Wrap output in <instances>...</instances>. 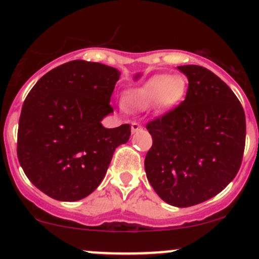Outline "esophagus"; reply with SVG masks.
<instances>
[{
	"label": "esophagus",
	"mask_w": 259,
	"mask_h": 259,
	"mask_svg": "<svg viewBox=\"0 0 259 259\" xmlns=\"http://www.w3.org/2000/svg\"><path fill=\"white\" fill-rule=\"evenodd\" d=\"M141 125L139 123H132V133H138L139 130H141Z\"/></svg>",
	"instance_id": "34e87169"
}]
</instances>
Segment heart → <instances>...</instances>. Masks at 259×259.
<instances>
[{
  "mask_svg": "<svg viewBox=\"0 0 259 259\" xmlns=\"http://www.w3.org/2000/svg\"><path fill=\"white\" fill-rule=\"evenodd\" d=\"M186 84L179 75H153L144 84L130 89L125 94L126 108L145 111L154 106L159 111H168L183 100Z\"/></svg>",
  "mask_w": 259,
  "mask_h": 259,
  "instance_id": "heart-1",
  "label": "heart"
}]
</instances>
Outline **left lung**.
<instances>
[{"mask_svg": "<svg viewBox=\"0 0 259 259\" xmlns=\"http://www.w3.org/2000/svg\"><path fill=\"white\" fill-rule=\"evenodd\" d=\"M185 100L151 120L145 170L153 190L175 207L214 197L236 177L246 140L245 112L221 78L201 65H180Z\"/></svg>", "mask_w": 259, "mask_h": 259, "instance_id": "1", "label": "left lung"}]
</instances>
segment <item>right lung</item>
<instances>
[{"label": "right lung", "mask_w": 259, "mask_h": 259, "mask_svg": "<svg viewBox=\"0 0 259 259\" xmlns=\"http://www.w3.org/2000/svg\"><path fill=\"white\" fill-rule=\"evenodd\" d=\"M120 72L81 59L50 70L28 94L18 126L17 154L28 179L58 201H79L97 189L132 126L107 129Z\"/></svg>", "instance_id": "right-lung-1"}]
</instances>
